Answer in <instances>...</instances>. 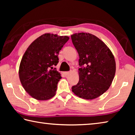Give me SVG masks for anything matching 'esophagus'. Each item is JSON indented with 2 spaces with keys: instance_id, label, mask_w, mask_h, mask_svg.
<instances>
[{
  "instance_id": "obj_1",
  "label": "esophagus",
  "mask_w": 135,
  "mask_h": 135,
  "mask_svg": "<svg viewBox=\"0 0 135 135\" xmlns=\"http://www.w3.org/2000/svg\"><path fill=\"white\" fill-rule=\"evenodd\" d=\"M70 74V72H68V71H67V72H63V74L64 75V76H67L68 74Z\"/></svg>"
}]
</instances>
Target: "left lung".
<instances>
[{
  "label": "left lung",
  "mask_w": 135,
  "mask_h": 135,
  "mask_svg": "<svg viewBox=\"0 0 135 135\" xmlns=\"http://www.w3.org/2000/svg\"><path fill=\"white\" fill-rule=\"evenodd\" d=\"M79 54V81L73 86V92L81 98L93 99L108 89L115 76L114 56L104 42L87 33L71 36Z\"/></svg>",
  "instance_id": "left-lung-1"
}]
</instances>
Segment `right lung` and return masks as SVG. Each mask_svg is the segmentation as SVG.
Instances as JSON below:
<instances>
[{
	"label": "right lung",
	"instance_id": "obj_1",
	"mask_svg": "<svg viewBox=\"0 0 135 135\" xmlns=\"http://www.w3.org/2000/svg\"><path fill=\"white\" fill-rule=\"evenodd\" d=\"M69 40L68 36L45 33L32 42L25 52L19 68L22 87L35 99L45 100L55 95L61 74L55 66L58 55Z\"/></svg>",
	"mask_w": 135,
	"mask_h": 135
}]
</instances>
